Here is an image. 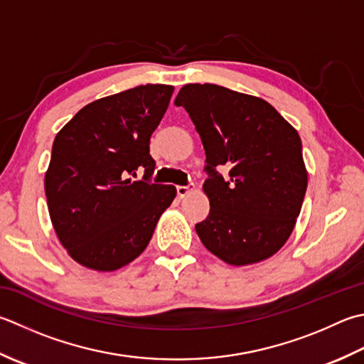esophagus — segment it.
<instances>
[{
	"label": "esophagus",
	"mask_w": 364,
	"mask_h": 364,
	"mask_svg": "<svg viewBox=\"0 0 364 364\" xmlns=\"http://www.w3.org/2000/svg\"><path fill=\"white\" fill-rule=\"evenodd\" d=\"M176 194L180 198L186 197L189 194V188L188 186H176Z\"/></svg>",
	"instance_id": "esophagus-1"
}]
</instances>
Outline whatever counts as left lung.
<instances>
[{"label":"left lung","instance_id":"1","mask_svg":"<svg viewBox=\"0 0 364 364\" xmlns=\"http://www.w3.org/2000/svg\"><path fill=\"white\" fill-rule=\"evenodd\" d=\"M175 105L189 113L206 154L210 215L196 224L198 238L229 265L272 257L294 230L308 188L300 135L272 104L219 85H184Z\"/></svg>","mask_w":364,"mask_h":364}]
</instances>
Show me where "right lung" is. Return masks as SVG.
Listing matches in <instances>:
<instances>
[{
    "instance_id": "add662e5",
    "label": "right lung",
    "mask_w": 364,
    "mask_h": 364,
    "mask_svg": "<svg viewBox=\"0 0 364 364\" xmlns=\"http://www.w3.org/2000/svg\"><path fill=\"white\" fill-rule=\"evenodd\" d=\"M172 85H140L85 105L56 134L46 173L50 219L80 265L115 272L145 251L172 184L149 183V139L166 113ZM144 180L132 182L134 170Z\"/></svg>"
}]
</instances>
